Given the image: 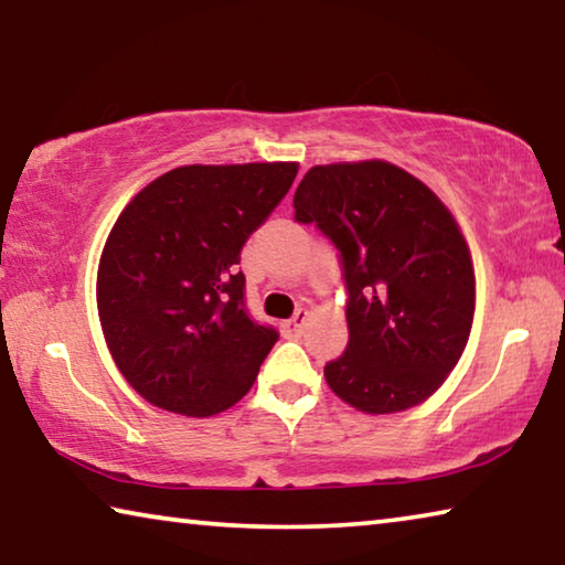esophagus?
I'll return each mask as SVG.
<instances>
[{
  "label": "esophagus",
  "instance_id": "34e87169",
  "mask_svg": "<svg viewBox=\"0 0 565 565\" xmlns=\"http://www.w3.org/2000/svg\"><path fill=\"white\" fill-rule=\"evenodd\" d=\"M306 319H309V311H306V309H299V311H296L289 321H284V323H281V331H284V337H289V339L301 337V331H303V323H306Z\"/></svg>",
  "mask_w": 565,
  "mask_h": 565
}]
</instances>
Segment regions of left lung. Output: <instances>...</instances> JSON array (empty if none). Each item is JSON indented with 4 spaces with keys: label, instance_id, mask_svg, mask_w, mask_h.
Here are the masks:
<instances>
[{
    "label": "left lung",
    "instance_id": "obj_1",
    "mask_svg": "<svg viewBox=\"0 0 565 565\" xmlns=\"http://www.w3.org/2000/svg\"><path fill=\"white\" fill-rule=\"evenodd\" d=\"M294 218L341 254L349 347L323 366L333 394L363 414L424 404L471 333L476 276L456 218L424 181L388 161L311 167Z\"/></svg>",
    "mask_w": 565,
    "mask_h": 565
}]
</instances>
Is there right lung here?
Returning <instances> with one entry per match:
<instances>
[{"mask_svg": "<svg viewBox=\"0 0 565 565\" xmlns=\"http://www.w3.org/2000/svg\"><path fill=\"white\" fill-rule=\"evenodd\" d=\"M296 171V161L179 167L119 214L97 309L114 363L149 404L206 418L254 386L279 333L246 313L238 262Z\"/></svg>", "mask_w": 565, "mask_h": 565, "instance_id": "right-lung-1", "label": "right lung"}]
</instances>
